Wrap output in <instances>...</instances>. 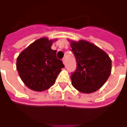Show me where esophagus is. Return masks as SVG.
Segmentation results:
<instances>
[{
  "label": "esophagus",
  "mask_w": 127,
  "mask_h": 127,
  "mask_svg": "<svg viewBox=\"0 0 127 127\" xmlns=\"http://www.w3.org/2000/svg\"><path fill=\"white\" fill-rule=\"evenodd\" d=\"M63 64H64V66H66V59L64 58L63 59Z\"/></svg>",
  "instance_id": "34e87169"
}]
</instances>
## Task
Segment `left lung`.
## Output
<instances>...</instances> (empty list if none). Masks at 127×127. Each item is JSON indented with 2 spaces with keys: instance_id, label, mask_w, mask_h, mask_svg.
Masks as SVG:
<instances>
[{
  "instance_id": "8db88e82",
  "label": "left lung",
  "mask_w": 127,
  "mask_h": 127,
  "mask_svg": "<svg viewBox=\"0 0 127 127\" xmlns=\"http://www.w3.org/2000/svg\"><path fill=\"white\" fill-rule=\"evenodd\" d=\"M70 46L77 65L71 73L72 84L80 92H95L109 77L111 60L105 52L86 41H71Z\"/></svg>"
}]
</instances>
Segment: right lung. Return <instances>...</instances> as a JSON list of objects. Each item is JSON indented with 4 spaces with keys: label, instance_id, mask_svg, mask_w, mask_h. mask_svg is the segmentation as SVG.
I'll return each instance as SVG.
<instances>
[{
    "label": "right lung",
    "instance_id": "obj_1",
    "mask_svg": "<svg viewBox=\"0 0 127 127\" xmlns=\"http://www.w3.org/2000/svg\"><path fill=\"white\" fill-rule=\"evenodd\" d=\"M52 41L41 38L32 43L17 58L16 68L23 82L31 90L41 92L55 82L58 74L64 67L51 49Z\"/></svg>",
    "mask_w": 127,
    "mask_h": 127
}]
</instances>
